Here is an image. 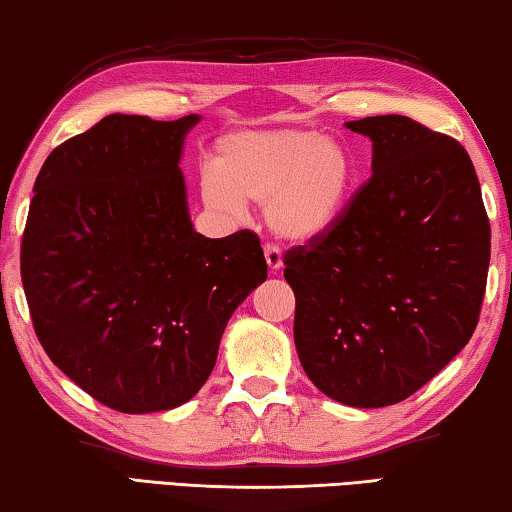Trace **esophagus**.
<instances>
[{"mask_svg": "<svg viewBox=\"0 0 512 512\" xmlns=\"http://www.w3.org/2000/svg\"><path fill=\"white\" fill-rule=\"evenodd\" d=\"M264 257H266V264H269L271 271H280L282 269V253L278 246H273V243H266L264 246Z\"/></svg>", "mask_w": 512, "mask_h": 512, "instance_id": "1", "label": "esophagus"}]
</instances>
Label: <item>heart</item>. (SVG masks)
<instances>
[{
    "label": "heart",
    "mask_w": 512,
    "mask_h": 512,
    "mask_svg": "<svg viewBox=\"0 0 512 512\" xmlns=\"http://www.w3.org/2000/svg\"><path fill=\"white\" fill-rule=\"evenodd\" d=\"M353 161L342 143L314 129H257L218 143L214 170L200 177L205 205L241 216L246 202L264 205L280 239L307 241L328 232L344 212Z\"/></svg>",
    "instance_id": "1"
}]
</instances>
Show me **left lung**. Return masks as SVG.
<instances>
[{"label": "left lung", "instance_id": "left-lung-1", "mask_svg": "<svg viewBox=\"0 0 512 512\" xmlns=\"http://www.w3.org/2000/svg\"><path fill=\"white\" fill-rule=\"evenodd\" d=\"M373 148L371 177L328 232L285 255L307 378L351 408L394 405L472 339L490 221L467 150L405 116L346 123Z\"/></svg>", "mask_w": 512, "mask_h": 512}]
</instances>
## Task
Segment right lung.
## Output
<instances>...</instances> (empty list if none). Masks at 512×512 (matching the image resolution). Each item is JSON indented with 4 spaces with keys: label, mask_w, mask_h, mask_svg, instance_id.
I'll return each mask as SVG.
<instances>
[{
    "label": "right lung",
    "mask_w": 512,
    "mask_h": 512,
    "mask_svg": "<svg viewBox=\"0 0 512 512\" xmlns=\"http://www.w3.org/2000/svg\"><path fill=\"white\" fill-rule=\"evenodd\" d=\"M198 123L111 113L54 148L34 184L20 273L36 335L72 383L127 415L193 399L266 280L257 234L193 230L180 159Z\"/></svg>",
    "instance_id": "right-lung-1"
}]
</instances>
